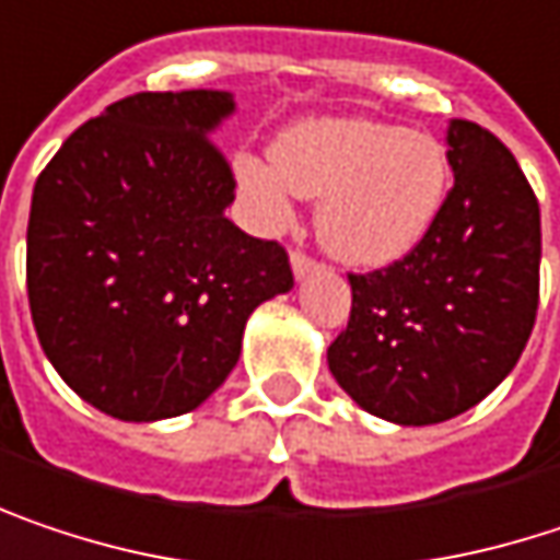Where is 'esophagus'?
Segmentation results:
<instances>
[{
    "instance_id": "34e87169",
    "label": "esophagus",
    "mask_w": 560,
    "mask_h": 560,
    "mask_svg": "<svg viewBox=\"0 0 560 560\" xmlns=\"http://www.w3.org/2000/svg\"><path fill=\"white\" fill-rule=\"evenodd\" d=\"M320 266L311 259V256H304V253H291V272H294V279H307V276H314Z\"/></svg>"
}]
</instances>
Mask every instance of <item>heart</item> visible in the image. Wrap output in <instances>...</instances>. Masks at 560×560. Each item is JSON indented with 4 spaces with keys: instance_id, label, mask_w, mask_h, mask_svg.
<instances>
[{
    "instance_id": "heart-1",
    "label": "heart",
    "mask_w": 560,
    "mask_h": 560,
    "mask_svg": "<svg viewBox=\"0 0 560 560\" xmlns=\"http://www.w3.org/2000/svg\"><path fill=\"white\" fill-rule=\"evenodd\" d=\"M243 182L276 211L320 201L317 240L349 269H384L423 243L448 195L445 147L369 118H311L281 130L272 163L240 160Z\"/></svg>"
}]
</instances>
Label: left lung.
<instances>
[{"label": "left lung", "mask_w": 560, "mask_h": 560, "mask_svg": "<svg viewBox=\"0 0 560 560\" xmlns=\"http://www.w3.org/2000/svg\"><path fill=\"white\" fill-rule=\"evenodd\" d=\"M445 143L455 185L435 224L394 266L349 276V324L327 349L339 387L400 427L481 404L520 362L538 311L533 185L475 121H448Z\"/></svg>", "instance_id": "left-lung-1"}]
</instances>
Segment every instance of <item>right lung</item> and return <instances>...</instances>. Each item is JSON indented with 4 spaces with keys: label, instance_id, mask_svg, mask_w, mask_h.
<instances>
[{
    "label": "right lung",
    "instance_id": "obj_1",
    "mask_svg": "<svg viewBox=\"0 0 560 560\" xmlns=\"http://www.w3.org/2000/svg\"><path fill=\"white\" fill-rule=\"evenodd\" d=\"M218 89L137 92L67 137L34 182L27 304L44 355L95 410L153 423L233 372L249 314L291 291L288 253L228 221Z\"/></svg>",
    "mask_w": 560,
    "mask_h": 560
}]
</instances>
